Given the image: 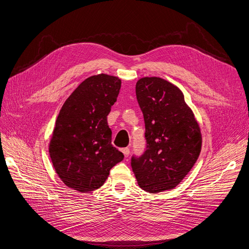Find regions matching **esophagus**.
<instances>
[{
	"instance_id": "34e87169",
	"label": "esophagus",
	"mask_w": 249,
	"mask_h": 249,
	"mask_svg": "<svg viewBox=\"0 0 249 249\" xmlns=\"http://www.w3.org/2000/svg\"><path fill=\"white\" fill-rule=\"evenodd\" d=\"M122 152H123L125 157H128V156H129V154H130V149L129 148H124V149H122Z\"/></svg>"
}]
</instances>
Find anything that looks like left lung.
<instances>
[{"label": "left lung", "instance_id": "obj_1", "mask_svg": "<svg viewBox=\"0 0 249 249\" xmlns=\"http://www.w3.org/2000/svg\"><path fill=\"white\" fill-rule=\"evenodd\" d=\"M143 114L145 149L131 157L142 189L159 193L176 188L194 166L201 151L200 127L181 91L168 81L140 79L135 86Z\"/></svg>", "mask_w": 249, "mask_h": 249}]
</instances>
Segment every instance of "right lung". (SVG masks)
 Masks as SVG:
<instances>
[{
    "label": "right lung",
    "instance_id": "1",
    "mask_svg": "<svg viewBox=\"0 0 249 249\" xmlns=\"http://www.w3.org/2000/svg\"><path fill=\"white\" fill-rule=\"evenodd\" d=\"M121 80L100 73L76 88L56 120L49 153L55 171L69 188L91 192L104 185L124 158L112 144L107 117L117 101Z\"/></svg>",
    "mask_w": 249,
    "mask_h": 249
}]
</instances>
